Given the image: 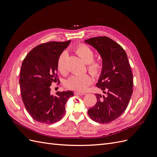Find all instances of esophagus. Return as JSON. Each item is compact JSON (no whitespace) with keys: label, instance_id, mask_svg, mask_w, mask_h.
<instances>
[{"label":"esophagus","instance_id":"34e87169","mask_svg":"<svg viewBox=\"0 0 157 157\" xmlns=\"http://www.w3.org/2000/svg\"><path fill=\"white\" fill-rule=\"evenodd\" d=\"M74 94L75 95H80V96H83V95H85L86 94H85L84 92H75Z\"/></svg>","mask_w":157,"mask_h":157}]
</instances>
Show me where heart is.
I'll list each match as a JSON object with an SVG mask.
<instances>
[{
	"instance_id": "heart-1",
	"label": "heart",
	"mask_w": 157,
	"mask_h": 157,
	"mask_svg": "<svg viewBox=\"0 0 157 157\" xmlns=\"http://www.w3.org/2000/svg\"><path fill=\"white\" fill-rule=\"evenodd\" d=\"M75 52L82 59L84 63L88 64V70L92 75L97 76L100 74L102 70V63L99 60L94 59V51L85 44L78 45L75 49ZM66 52H63L60 54L57 61V68L61 74L67 73L65 66ZM93 79L90 75H73L66 80L65 86L69 89L77 90V91H84L92 83Z\"/></svg>"
}]
</instances>
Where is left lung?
<instances>
[{
  "mask_svg": "<svg viewBox=\"0 0 157 157\" xmlns=\"http://www.w3.org/2000/svg\"><path fill=\"white\" fill-rule=\"evenodd\" d=\"M84 42L96 48L102 58L96 86L105 94H96L98 101L88 113L95 122L105 124L125 111L133 92V75L126 52L110 38L92 37Z\"/></svg>",
  "mask_w": 157,
  "mask_h": 157,
  "instance_id": "8db88e82",
  "label": "left lung"
}]
</instances>
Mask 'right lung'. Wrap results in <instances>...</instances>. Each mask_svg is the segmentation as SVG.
<instances>
[{
	"label": "right lung",
	"instance_id": "add662e5",
	"mask_svg": "<svg viewBox=\"0 0 157 157\" xmlns=\"http://www.w3.org/2000/svg\"><path fill=\"white\" fill-rule=\"evenodd\" d=\"M48 42L35 46L23 59L20 75L21 98L27 112L35 121L43 124L59 121L65 113V105L72 91L50 94L53 82L59 81L57 75V61L70 44Z\"/></svg>",
	"mask_w": 157,
	"mask_h": 157
}]
</instances>
